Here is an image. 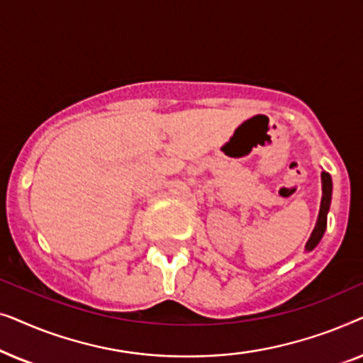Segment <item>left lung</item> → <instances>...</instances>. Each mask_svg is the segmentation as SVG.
<instances>
[{
  "instance_id": "obj_1",
  "label": "left lung",
  "mask_w": 363,
  "mask_h": 363,
  "mask_svg": "<svg viewBox=\"0 0 363 363\" xmlns=\"http://www.w3.org/2000/svg\"><path fill=\"white\" fill-rule=\"evenodd\" d=\"M322 180V200H320V210L319 216H317V223L314 226V231L311 233V238L306 242V251L311 252L314 247L319 245L322 236H324L325 228H327V213L330 210V201H332V178L327 172L320 173Z\"/></svg>"
}]
</instances>
